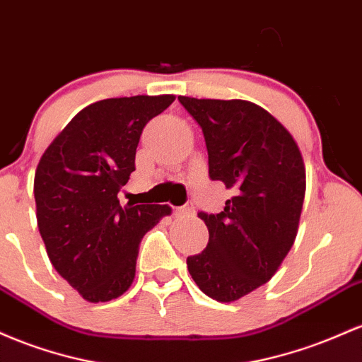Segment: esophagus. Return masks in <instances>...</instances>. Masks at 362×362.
Returning a JSON list of instances; mask_svg holds the SVG:
<instances>
[{
	"instance_id": "1",
	"label": "esophagus",
	"mask_w": 362,
	"mask_h": 362,
	"mask_svg": "<svg viewBox=\"0 0 362 362\" xmlns=\"http://www.w3.org/2000/svg\"><path fill=\"white\" fill-rule=\"evenodd\" d=\"M174 215H176V217H192V215H194V206L193 205L177 206V209H174Z\"/></svg>"
}]
</instances>
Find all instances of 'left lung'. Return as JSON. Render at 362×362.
I'll return each mask as SVG.
<instances>
[{
	"label": "left lung",
	"instance_id": "obj_1",
	"mask_svg": "<svg viewBox=\"0 0 362 362\" xmlns=\"http://www.w3.org/2000/svg\"><path fill=\"white\" fill-rule=\"evenodd\" d=\"M180 103L202 127L210 177L234 192L224 212L198 214L209 245L186 265L203 294L234 303L269 282L294 245L306 168L294 136L258 104L185 95Z\"/></svg>",
	"mask_w": 362,
	"mask_h": 362
}]
</instances>
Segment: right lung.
<instances>
[{
    "label": "right lung",
    "mask_w": 362,
    "mask_h": 362,
    "mask_svg": "<svg viewBox=\"0 0 362 362\" xmlns=\"http://www.w3.org/2000/svg\"><path fill=\"white\" fill-rule=\"evenodd\" d=\"M176 97L133 95L83 107L40 157L34 177L35 215L56 272L88 303L129 289L141 238L169 205H119L135 170L141 129Z\"/></svg>",
    "instance_id": "obj_1"
}]
</instances>
